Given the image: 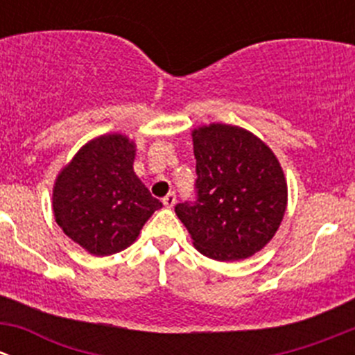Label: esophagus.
I'll use <instances>...</instances> for the list:
<instances>
[{
    "label": "esophagus",
    "mask_w": 355,
    "mask_h": 355,
    "mask_svg": "<svg viewBox=\"0 0 355 355\" xmlns=\"http://www.w3.org/2000/svg\"><path fill=\"white\" fill-rule=\"evenodd\" d=\"M175 202H177V196H175V192H170V194H166L163 198L164 207H168V209H171V207L175 206Z\"/></svg>",
    "instance_id": "obj_1"
}]
</instances>
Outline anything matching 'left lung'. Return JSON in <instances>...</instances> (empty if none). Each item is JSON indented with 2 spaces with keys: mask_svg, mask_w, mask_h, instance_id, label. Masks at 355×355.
Segmentation results:
<instances>
[{
  "mask_svg": "<svg viewBox=\"0 0 355 355\" xmlns=\"http://www.w3.org/2000/svg\"><path fill=\"white\" fill-rule=\"evenodd\" d=\"M198 200L175 213L192 244L214 261H241L275 237L287 209V178L266 142L237 125L192 130Z\"/></svg>",
  "mask_w": 355,
  "mask_h": 355,
  "instance_id": "obj_1",
  "label": "left lung"
}]
</instances>
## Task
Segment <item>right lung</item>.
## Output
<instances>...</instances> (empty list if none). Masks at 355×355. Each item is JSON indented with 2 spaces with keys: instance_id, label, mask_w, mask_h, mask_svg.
<instances>
[{
  "instance_id": "1",
  "label": "right lung",
  "mask_w": 355,
  "mask_h": 355,
  "mask_svg": "<svg viewBox=\"0 0 355 355\" xmlns=\"http://www.w3.org/2000/svg\"><path fill=\"white\" fill-rule=\"evenodd\" d=\"M134 159L132 139L105 134L82 146L56 177V223L92 256H110L134 244L163 206L135 175Z\"/></svg>"
}]
</instances>
